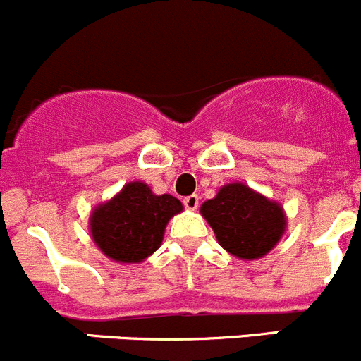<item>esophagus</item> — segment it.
<instances>
[{
  "label": "esophagus",
  "instance_id": "34e87169",
  "mask_svg": "<svg viewBox=\"0 0 361 361\" xmlns=\"http://www.w3.org/2000/svg\"><path fill=\"white\" fill-rule=\"evenodd\" d=\"M183 204H185V208L195 209V208H197V206H199V195H197V194L187 195V197L183 199Z\"/></svg>",
  "mask_w": 361,
  "mask_h": 361
}]
</instances>
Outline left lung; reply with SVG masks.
Listing matches in <instances>:
<instances>
[{"mask_svg": "<svg viewBox=\"0 0 361 361\" xmlns=\"http://www.w3.org/2000/svg\"><path fill=\"white\" fill-rule=\"evenodd\" d=\"M219 243L240 259L268 254L286 229L284 212L277 202L243 183L226 185L215 199L201 206Z\"/></svg>", "mask_w": 361, "mask_h": 361, "instance_id": "obj_1", "label": "left lung"}]
</instances>
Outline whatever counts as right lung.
Returning <instances> with one entry per match:
<instances>
[{"label": "right lung", "instance_id": "right-lung-1", "mask_svg": "<svg viewBox=\"0 0 361 361\" xmlns=\"http://www.w3.org/2000/svg\"><path fill=\"white\" fill-rule=\"evenodd\" d=\"M183 209L169 194L155 195L148 185L132 181L92 215V234L107 257L141 262L162 243L169 219Z\"/></svg>", "mask_w": 361, "mask_h": 361}]
</instances>
